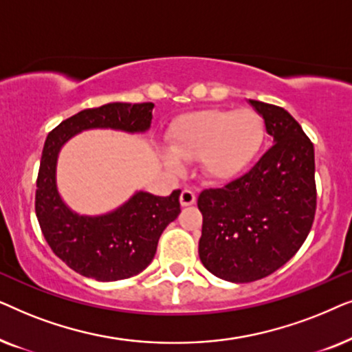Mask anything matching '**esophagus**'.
I'll list each match as a JSON object with an SVG mask.
<instances>
[{"label": "esophagus", "mask_w": 352, "mask_h": 352, "mask_svg": "<svg viewBox=\"0 0 352 352\" xmlns=\"http://www.w3.org/2000/svg\"><path fill=\"white\" fill-rule=\"evenodd\" d=\"M195 200H197L195 192H192L190 189H184V190L181 192L179 201H181L182 206H190V205H194Z\"/></svg>", "instance_id": "esophagus-1"}]
</instances>
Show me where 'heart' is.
Here are the masks:
<instances>
[{"mask_svg": "<svg viewBox=\"0 0 352 352\" xmlns=\"http://www.w3.org/2000/svg\"><path fill=\"white\" fill-rule=\"evenodd\" d=\"M264 142V122L252 109H211L189 113L168 133V151L160 152L165 166L181 171V160H200L210 181H230L248 170ZM178 156L176 157L175 155Z\"/></svg>", "mask_w": 352, "mask_h": 352, "instance_id": "1", "label": "heart"}]
</instances>
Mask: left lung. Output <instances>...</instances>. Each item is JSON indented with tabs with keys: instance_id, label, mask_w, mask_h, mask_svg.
<instances>
[{
	"instance_id": "1",
	"label": "left lung",
	"mask_w": 352,
	"mask_h": 352,
	"mask_svg": "<svg viewBox=\"0 0 352 352\" xmlns=\"http://www.w3.org/2000/svg\"><path fill=\"white\" fill-rule=\"evenodd\" d=\"M274 146L239 179L199 195L204 214L199 256L213 276L234 283L267 277L293 258L316 214L314 146L277 105L248 100Z\"/></svg>"
}]
</instances>
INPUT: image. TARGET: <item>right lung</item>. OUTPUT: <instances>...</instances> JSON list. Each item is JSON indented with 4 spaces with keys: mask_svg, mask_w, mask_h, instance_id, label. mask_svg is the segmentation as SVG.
<instances>
[{
    "mask_svg": "<svg viewBox=\"0 0 352 352\" xmlns=\"http://www.w3.org/2000/svg\"><path fill=\"white\" fill-rule=\"evenodd\" d=\"M152 110V102H110L81 110L47 134L36 179V218L56 256L81 276L112 282L142 272L155 256L162 232L181 213V190L168 197L138 190L109 213L80 214L67 206L57 189L60 148L86 129L146 133Z\"/></svg>",
    "mask_w": 352,
    "mask_h": 352,
    "instance_id": "1",
    "label": "right lung"
}]
</instances>
